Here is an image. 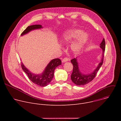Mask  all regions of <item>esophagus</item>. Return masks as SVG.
<instances>
[{
	"mask_svg": "<svg viewBox=\"0 0 121 121\" xmlns=\"http://www.w3.org/2000/svg\"><path fill=\"white\" fill-rule=\"evenodd\" d=\"M68 60H69V59H68V58H66V57H65V58H64L62 60V62H63V63H65V62H66L68 61Z\"/></svg>",
	"mask_w": 121,
	"mask_h": 121,
	"instance_id": "esophagus-1",
	"label": "esophagus"
}]
</instances>
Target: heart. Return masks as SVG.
<instances>
[{"label":"heart","mask_w":121,"mask_h":121,"mask_svg":"<svg viewBox=\"0 0 121 121\" xmlns=\"http://www.w3.org/2000/svg\"><path fill=\"white\" fill-rule=\"evenodd\" d=\"M74 40L70 45V50L74 54L80 52L88 40L87 33L78 29H70L65 32L63 36L62 43H69Z\"/></svg>","instance_id":"obj_1"}]
</instances>
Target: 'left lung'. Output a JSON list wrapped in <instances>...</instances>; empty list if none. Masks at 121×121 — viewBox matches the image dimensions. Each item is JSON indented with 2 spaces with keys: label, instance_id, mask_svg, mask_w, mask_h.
Wrapping results in <instances>:
<instances>
[{
  "label": "left lung",
  "instance_id": "8db88e82",
  "mask_svg": "<svg viewBox=\"0 0 121 121\" xmlns=\"http://www.w3.org/2000/svg\"><path fill=\"white\" fill-rule=\"evenodd\" d=\"M100 48L102 50V54L101 59L97 67L92 72L87 74H84L81 73L79 68V65L78 62V58H75L71 60V62L73 65V69L71 76V79L72 82L77 85L83 86L91 82L95 77L97 72L99 69L100 66L102 65L104 57V52L105 49V40L103 38L100 44Z\"/></svg>",
  "mask_w": 121,
  "mask_h": 121
}]
</instances>
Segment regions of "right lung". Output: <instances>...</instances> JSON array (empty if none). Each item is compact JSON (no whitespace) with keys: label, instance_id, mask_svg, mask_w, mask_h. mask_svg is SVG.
Returning <instances> with one entry per match:
<instances>
[{"label":"right lung","instance_id":"right-lung-1","mask_svg":"<svg viewBox=\"0 0 121 121\" xmlns=\"http://www.w3.org/2000/svg\"><path fill=\"white\" fill-rule=\"evenodd\" d=\"M43 27L41 25H33L28 26L21 34L23 36L28 33L31 30L40 29ZM61 65V61L59 58L52 60L47 65L43 72L39 74H34L30 72L22 63V67L23 70L27 74L30 80L33 83L39 85L41 87H45L53 79L54 75V71L56 67Z\"/></svg>","mask_w":121,"mask_h":121}]
</instances>
